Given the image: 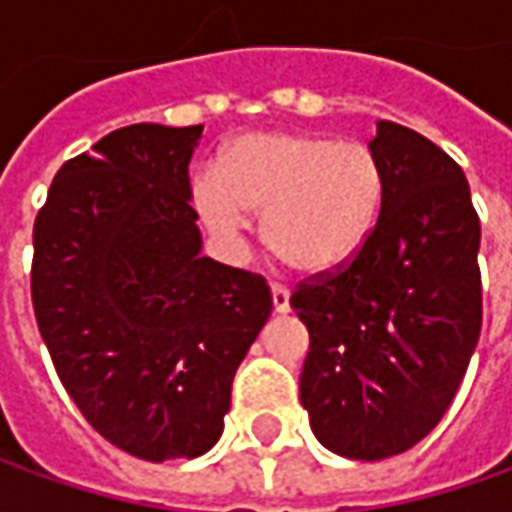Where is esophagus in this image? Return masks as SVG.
Returning a JSON list of instances; mask_svg holds the SVG:
<instances>
[{"instance_id":"esophagus-1","label":"esophagus","mask_w":512,"mask_h":512,"mask_svg":"<svg viewBox=\"0 0 512 512\" xmlns=\"http://www.w3.org/2000/svg\"><path fill=\"white\" fill-rule=\"evenodd\" d=\"M271 301H274V312L285 315L290 312V290L282 285H271Z\"/></svg>"}]
</instances>
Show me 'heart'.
Returning a JSON list of instances; mask_svg holds the SVG:
<instances>
[{"instance_id":"1","label":"heart","mask_w":512,"mask_h":512,"mask_svg":"<svg viewBox=\"0 0 512 512\" xmlns=\"http://www.w3.org/2000/svg\"><path fill=\"white\" fill-rule=\"evenodd\" d=\"M386 197L381 158L362 142L266 131L233 139L222 169L194 180V208L235 246L263 213L266 246L307 277L351 266L376 233Z\"/></svg>"}]
</instances>
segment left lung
Listing matches in <instances>:
<instances>
[{
    "label": "left lung",
    "mask_w": 512,
    "mask_h": 512,
    "mask_svg": "<svg viewBox=\"0 0 512 512\" xmlns=\"http://www.w3.org/2000/svg\"><path fill=\"white\" fill-rule=\"evenodd\" d=\"M386 197L351 266L301 282L310 332L301 406L326 450L381 461L439 425L483 326L480 219L463 169L417 131L378 120Z\"/></svg>",
    "instance_id": "left-lung-1"
}]
</instances>
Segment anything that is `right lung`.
Returning a JSON list of instances; mask_svg holds the SVG:
<instances>
[{"instance_id":"1","label":"right lung","mask_w":512,"mask_h":512,"mask_svg":"<svg viewBox=\"0 0 512 512\" xmlns=\"http://www.w3.org/2000/svg\"><path fill=\"white\" fill-rule=\"evenodd\" d=\"M202 126L136 123L65 161L35 219L32 307L65 392L142 461L219 441L271 315L266 279L202 257L189 161Z\"/></svg>"}]
</instances>
